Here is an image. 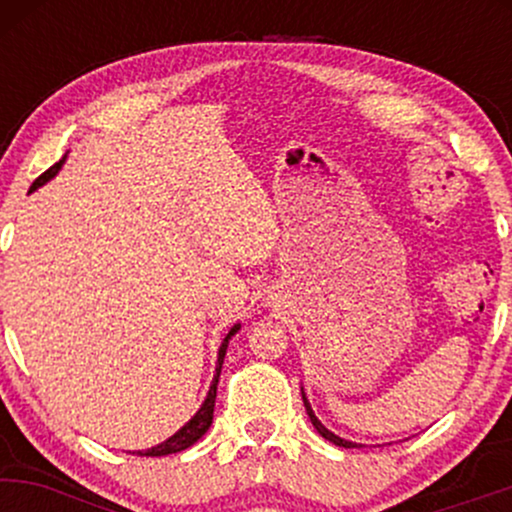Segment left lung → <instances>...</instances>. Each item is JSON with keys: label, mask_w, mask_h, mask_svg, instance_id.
<instances>
[{"label": "left lung", "mask_w": 512, "mask_h": 512, "mask_svg": "<svg viewBox=\"0 0 512 512\" xmlns=\"http://www.w3.org/2000/svg\"><path fill=\"white\" fill-rule=\"evenodd\" d=\"M303 402H305V411H308V416H310V421H313V426L317 428V433H320L322 438H327L330 440V443H334V445H339V448H356L354 443H349V440H344V438H339V436H334L332 431H327L325 426L320 424V421H317V416L313 414V409H310V404H308V399L303 397Z\"/></svg>", "instance_id": "left-lung-1"}]
</instances>
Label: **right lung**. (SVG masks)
Instances as JSON below:
<instances>
[{
	"label": "right lung",
	"mask_w": 512,
	"mask_h": 512,
	"mask_svg": "<svg viewBox=\"0 0 512 512\" xmlns=\"http://www.w3.org/2000/svg\"><path fill=\"white\" fill-rule=\"evenodd\" d=\"M62 161H64V158H62ZM62 161H60V163H55V166H50L48 170H45L43 175H40V178H35V182H33V187H31V190H35V187H40V185H43V182H48V180L52 178V175H55L57 170H60ZM236 332H238V325L233 327L231 332H228V337H226V339H223V344H221V349H219V366H216L214 383H211V387H209V395H207V399H204L202 409H199L197 414L192 416V421H187V424L182 426L180 431L175 433L173 438H168L166 443L156 445V448H151V450H146V452H139V455H146V457H163V455H173V452L187 450V448H190V445H195L197 440L202 438L204 433L209 431V426H211V419H214L216 385H219V375H221V366H223V356H226V346H228V339H231L233 334H236Z\"/></svg>",
	"instance_id": "add662e5"
}]
</instances>
